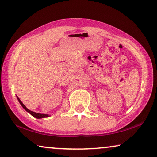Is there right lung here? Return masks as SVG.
I'll return each instance as SVG.
<instances>
[{
    "label": "right lung",
    "mask_w": 157,
    "mask_h": 157,
    "mask_svg": "<svg viewBox=\"0 0 157 157\" xmlns=\"http://www.w3.org/2000/svg\"><path fill=\"white\" fill-rule=\"evenodd\" d=\"M18 101L20 102V104H21V106H23V108L24 109L25 111H28V112L31 113V114L32 116H33V117L37 118V119H40V118H46V117H49V116H48V114H43V113H36V112H33V111H30L29 109H28L26 108V107L25 106V105L23 104L22 102H21V101L20 99H19L18 97Z\"/></svg>",
    "instance_id": "right-lung-1"
}]
</instances>
